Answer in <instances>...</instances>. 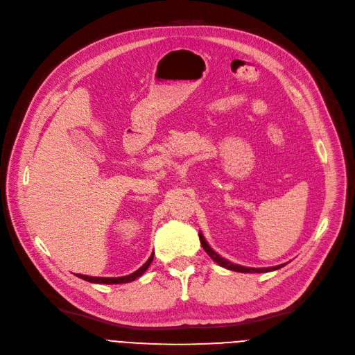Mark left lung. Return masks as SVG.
I'll return each instance as SVG.
<instances>
[{
	"mask_svg": "<svg viewBox=\"0 0 355 355\" xmlns=\"http://www.w3.org/2000/svg\"><path fill=\"white\" fill-rule=\"evenodd\" d=\"M199 238H200V243H202V248L205 249V252L209 255L216 263H219L220 266H223V268H226V269H231V270H236V272H251V274H255V272H269V270H275V269H279V268H282L284 265H278V266H270V268H246V266H241V265H235V263H232V262H229V261H226L225 258H222V257H219L214 249L207 245V242L205 241V238H203V235L202 234H199Z\"/></svg>",
	"mask_w": 355,
	"mask_h": 355,
	"instance_id": "1",
	"label": "left lung"
}]
</instances>
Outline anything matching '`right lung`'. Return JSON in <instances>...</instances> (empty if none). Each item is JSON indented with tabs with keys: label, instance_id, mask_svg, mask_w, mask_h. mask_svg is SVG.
I'll return each instance as SVG.
<instances>
[{
	"label": "right lung",
	"instance_id": "1",
	"mask_svg": "<svg viewBox=\"0 0 355 355\" xmlns=\"http://www.w3.org/2000/svg\"><path fill=\"white\" fill-rule=\"evenodd\" d=\"M152 261H153V254H152V257L148 259V262H146L141 268H139V269L136 270V272H133V274H130V275H126V277H119V278H98V277H87V275H80V274H77V277L81 278V279H85V281H89V282H94V284H126V282H132V281H135L136 278H139L140 275H143L144 270L150 266Z\"/></svg>",
	"mask_w": 355,
	"mask_h": 355
}]
</instances>
